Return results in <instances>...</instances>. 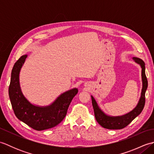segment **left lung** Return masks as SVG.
I'll list each match as a JSON object with an SVG mask.
<instances>
[{
  "mask_svg": "<svg viewBox=\"0 0 154 154\" xmlns=\"http://www.w3.org/2000/svg\"><path fill=\"white\" fill-rule=\"evenodd\" d=\"M136 63L140 65L142 68V89L141 92V96L139 99L136 106L132 110L130 111L124 115L112 116L107 115L103 111L100 109V108L98 105L97 101L94 99L93 96H91L92 99V104L94 109V116L95 119L101 126L104 128L110 130H118L122 129L124 127L128 125L132 121L138 116L142 112V111L145 105V94L148 88V80L145 73V63L141 59L132 57Z\"/></svg>",
  "mask_w": 154,
  "mask_h": 154,
  "instance_id": "8db88e82",
  "label": "left lung"
}]
</instances>
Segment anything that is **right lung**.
Instances as JSON below:
<instances>
[{"label":"right lung","mask_w":154,"mask_h":154,"mask_svg":"<svg viewBox=\"0 0 154 154\" xmlns=\"http://www.w3.org/2000/svg\"><path fill=\"white\" fill-rule=\"evenodd\" d=\"M27 57L28 55L21 56L12 68L8 88L12 107L16 116L32 128L38 131L51 128L60 124L66 116L69 106L77 94L78 89L73 88L61 94L48 106L32 104L23 94L19 80L20 72Z\"/></svg>","instance_id":"1"}]
</instances>
